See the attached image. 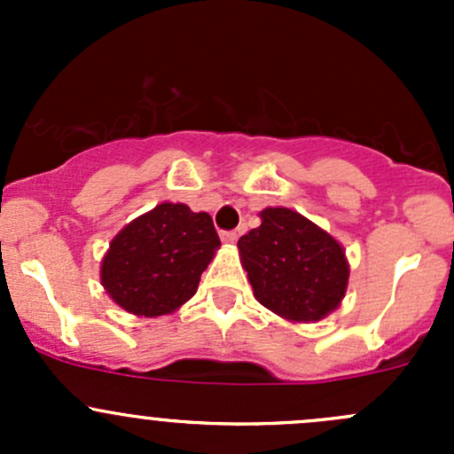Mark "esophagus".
Masks as SVG:
<instances>
[{
  "instance_id": "obj_1",
  "label": "esophagus",
  "mask_w": 454,
  "mask_h": 454,
  "mask_svg": "<svg viewBox=\"0 0 454 454\" xmlns=\"http://www.w3.org/2000/svg\"><path fill=\"white\" fill-rule=\"evenodd\" d=\"M241 231H223L222 232V241L223 244H235L237 239H239Z\"/></svg>"
}]
</instances>
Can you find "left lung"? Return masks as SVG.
Here are the masks:
<instances>
[{"mask_svg":"<svg viewBox=\"0 0 454 454\" xmlns=\"http://www.w3.org/2000/svg\"><path fill=\"white\" fill-rule=\"evenodd\" d=\"M259 217L261 226L237 241L254 299L290 323L323 320L345 299V248L292 208L268 206Z\"/></svg>","mask_w":454,"mask_h":454,"instance_id":"left-lung-1","label":"left lung"}]
</instances>
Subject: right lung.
<instances>
[{
	"instance_id": "add662e5",
	"label": "right lung",
	"mask_w": 454,
	"mask_h": 454,
	"mask_svg": "<svg viewBox=\"0 0 454 454\" xmlns=\"http://www.w3.org/2000/svg\"><path fill=\"white\" fill-rule=\"evenodd\" d=\"M219 246L208 213L162 201L114 237L100 261V286L134 316L173 314L198 292Z\"/></svg>"
}]
</instances>
